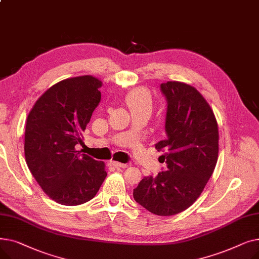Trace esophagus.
Returning a JSON list of instances; mask_svg holds the SVG:
<instances>
[{
	"instance_id": "obj_1",
	"label": "esophagus",
	"mask_w": 259,
	"mask_h": 259,
	"mask_svg": "<svg viewBox=\"0 0 259 259\" xmlns=\"http://www.w3.org/2000/svg\"><path fill=\"white\" fill-rule=\"evenodd\" d=\"M110 164L112 165V166H114L115 168H127L128 167V165L127 164H121V162H118V161H111Z\"/></svg>"
}]
</instances>
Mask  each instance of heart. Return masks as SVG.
Instances as JSON below:
<instances>
[{"label":"heart","instance_id":"heart-1","mask_svg":"<svg viewBox=\"0 0 259 259\" xmlns=\"http://www.w3.org/2000/svg\"><path fill=\"white\" fill-rule=\"evenodd\" d=\"M127 104L132 111L152 110V99L150 94L143 88H138L131 91L127 97Z\"/></svg>","mask_w":259,"mask_h":259}]
</instances>
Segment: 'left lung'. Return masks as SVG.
<instances>
[{
    "mask_svg": "<svg viewBox=\"0 0 259 259\" xmlns=\"http://www.w3.org/2000/svg\"><path fill=\"white\" fill-rule=\"evenodd\" d=\"M167 101V140L155 144L167 169L146 176L133 197L155 215L171 216L188 209L199 197L219 157V127L213 110L192 86L181 81L160 84Z\"/></svg>",
    "mask_w": 259,
    "mask_h": 259,
    "instance_id": "obj_1",
    "label": "left lung"
}]
</instances>
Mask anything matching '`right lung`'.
Masks as SVG:
<instances>
[{"label":"right lung","instance_id":"right-lung-1","mask_svg":"<svg viewBox=\"0 0 259 259\" xmlns=\"http://www.w3.org/2000/svg\"><path fill=\"white\" fill-rule=\"evenodd\" d=\"M102 81L92 75L63 79L33 105L25 129V158L43 191L64 206H77L98 193L104 161L75 149L101 102Z\"/></svg>","mask_w":259,"mask_h":259}]
</instances>
